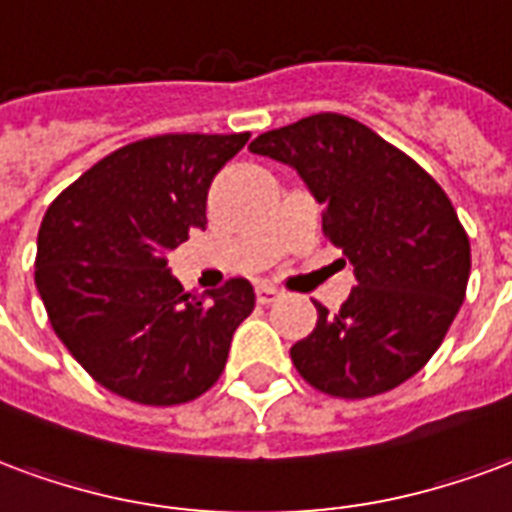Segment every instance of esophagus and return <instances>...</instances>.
Segmentation results:
<instances>
[{"label": "esophagus", "mask_w": 512, "mask_h": 512, "mask_svg": "<svg viewBox=\"0 0 512 512\" xmlns=\"http://www.w3.org/2000/svg\"><path fill=\"white\" fill-rule=\"evenodd\" d=\"M279 290H276V287H271V285H260L257 287V304H263V306H268V304H274V301H279Z\"/></svg>", "instance_id": "obj_1"}]
</instances>
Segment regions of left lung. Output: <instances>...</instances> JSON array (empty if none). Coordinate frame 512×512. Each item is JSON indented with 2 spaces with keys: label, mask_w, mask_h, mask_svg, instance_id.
I'll return each mask as SVG.
<instances>
[{
  "label": "left lung",
  "mask_w": 512,
  "mask_h": 512,
  "mask_svg": "<svg viewBox=\"0 0 512 512\" xmlns=\"http://www.w3.org/2000/svg\"><path fill=\"white\" fill-rule=\"evenodd\" d=\"M252 154L285 162L323 206V230L358 287L290 347L312 388L369 399L418 374L445 339L469 279V238L450 198L418 162L342 113L263 132Z\"/></svg>",
  "instance_id": "1"
}]
</instances>
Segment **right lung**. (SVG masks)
<instances>
[{"label":"right lung","instance_id":"right-lung-1","mask_svg":"<svg viewBox=\"0 0 512 512\" xmlns=\"http://www.w3.org/2000/svg\"><path fill=\"white\" fill-rule=\"evenodd\" d=\"M249 140L157 135L121 146L48 206L34 285L48 320L102 388L170 407L198 399L225 369L233 333L255 309L246 279L208 298L184 293L168 252L206 227L208 187Z\"/></svg>","mask_w":512,"mask_h":512}]
</instances>
